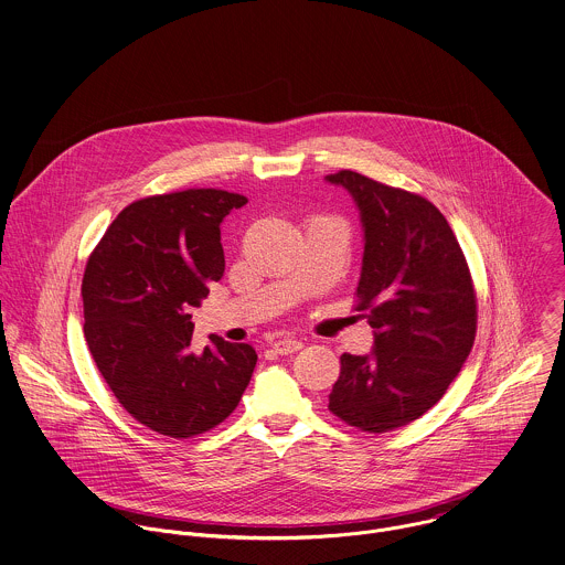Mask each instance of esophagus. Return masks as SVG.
<instances>
[{
	"label": "esophagus",
	"instance_id": "obj_1",
	"mask_svg": "<svg viewBox=\"0 0 565 565\" xmlns=\"http://www.w3.org/2000/svg\"><path fill=\"white\" fill-rule=\"evenodd\" d=\"M300 348H302V341H300V339H280V341L274 343V350H276L278 354H294V352H298Z\"/></svg>",
	"mask_w": 565,
	"mask_h": 565
}]
</instances>
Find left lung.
<instances>
[{
	"instance_id": "obj_1",
	"label": "left lung",
	"mask_w": 565,
	"mask_h": 565,
	"mask_svg": "<svg viewBox=\"0 0 565 565\" xmlns=\"http://www.w3.org/2000/svg\"><path fill=\"white\" fill-rule=\"evenodd\" d=\"M326 180L359 209L356 311L374 328L370 354H341L328 408L350 426L387 433L439 403L461 372L477 334V294L435 204L350 169Z\"/></svg>"
}]
</instances>
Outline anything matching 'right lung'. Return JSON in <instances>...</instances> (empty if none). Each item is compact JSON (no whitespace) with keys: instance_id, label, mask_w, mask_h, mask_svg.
<instances>
[{"instance_id":"obj_1","label":"right lung","mask_w":565,"mask_h":565,"mask_svg":"<svg viewBox=\"0 0 565 565\" xmlns=\"http://www.w3.org/2000/svg\"><path fill=\"white\" fill-rule=\"evenodd\" d=\"M245 204L220 189L132 202L84 269V337L97 370L137 422L173 439L224 422L256 365L252 345L217 334L195 350L189 313L224 276L220 224Z\"/></svg>"}]
</instances>
